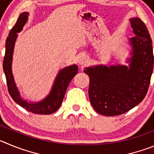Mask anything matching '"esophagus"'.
I'll use <instances>...</instances> for the list:
<instances>
[{"label": "esophagus", "instance_id": "34e87169", "mask_svg": "<svg viewBox=\"0 0 154 154\" xmlns=\"http://www.w3.org/2000/svg\"><path fill=\"white\" fill-rule=\"evenodd\" d=\"M87 62H88V58H87V56L82 55L78 58V64H80V65L86 64Z\"/></svg>", "mask_w": 154, "mask_h": 154}]
</instances>
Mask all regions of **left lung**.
Returning <instances> with one entry per match:
<instances>
[{
  "label": "left lung",
  "instance_id": "obj_1",
  "mask_svg": "<svg viewBox=\"0 0 154 154\" xmlns=\"http://www.w3.org/2000/svg\"><path fill=\"white\" fill-rule=\"evenodd\" d=\"M134 36L130 38L131 57L125 65L86 67L90 77L89 97L92 106L103 116L122 115L143 101L153 69L152 40L147 28L138 17L129 20Z\"/></svg>",
  "mask_w": 154,
  "mask_h": 154
}]
</instances>
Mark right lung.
I'll use <instances>...</instances> for the list:
<instances>
[{"instance_id": "right-lung-1", "label": "right lung", "mask_w": 154, "mask_h": 154, "mask_svg": "<svg viewBox=\"0 0 154 154\" xmlns=\"http://www.w3.org/2000/svg\"><path fill=\"white\" fill-rule=\"evenodd\" d=\"M28 16L29 13H22L19 16L17 23L9 32V35L6 40V51L3 62V68L6 76L8 91L15 103L34 114L49 115L56 112L60 108L70 82L78 72V67L74 64L60 70L56 77L51 92L42 101L38 103H28L26 100L21 98L13 77L12 59L17 33L22 31L28 20Z\"/></svg>"}]
</instances>
